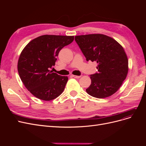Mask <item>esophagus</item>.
Wrapping results in <instances>:
<instances>
[{"label":"esophagus","instance_id":"obj_1","mask_svg":"<svg viewBox=\"0 0 146 146\" xmlns=\"http://www.w3.org/2000/svg\"><path fill=\"white\" fill-rule=\"evenodd\" d=\"M72 76L73 77H74V78H79L81 77L80 76H76V75H72Z\"/></svg>","mask_w":146,"mask_h":146}]
</instances>
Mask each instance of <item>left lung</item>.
<instances>
[{
  "instance_id": "1",
  "label": "left lung",
  "mask_w": 146,
  "mask_h": 146,
  "mask_svg": "<svg viewBox=\"0 0 146 146\" xmlns=\"http://www.w3.org/2000/svg\"><path fill=\"white\" fill-rule=\"evenodd\" d=\"M87 61H96L98 73L91 75V84L87 93L103 99L119 89L129 71V61L122 46L113 38L103 34L75 36Z\"/></svg>"
}]
</instances>
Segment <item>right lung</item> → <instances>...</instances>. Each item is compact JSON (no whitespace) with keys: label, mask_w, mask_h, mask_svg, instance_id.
<instances>
[{"label":"right lung","mask_w":146,"mask_h":146,"mask_svg":"<svg viewBox=\"0 0 146 146\" xmlns=\"http://www.w3.org/2000/svg\"><path fill=\"white\" fill-rule=\"evenodd\" d=\"M74 36L45 35L29 42L21 52L17 70L25 88L38 99H55L63 92L68 80L49 70L55 66L60 50L71 43Z\"/></svg>","instance_id":"obj_1"}]
</instances>
